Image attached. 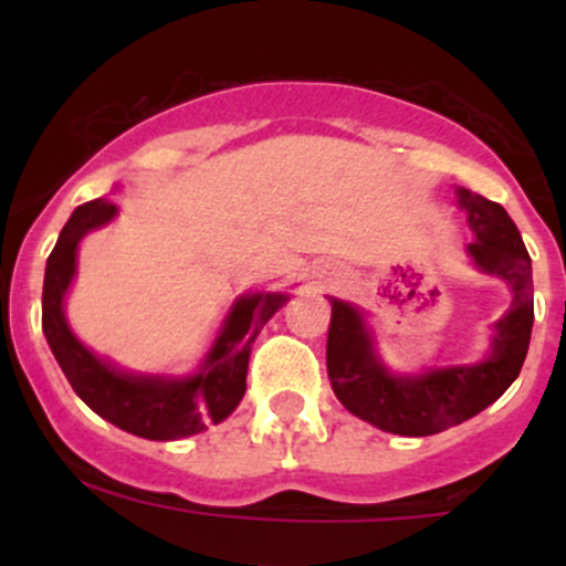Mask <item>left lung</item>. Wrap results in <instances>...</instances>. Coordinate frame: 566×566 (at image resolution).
I'll use <instances>...</instances> for the list:
<instances>
[{
    "label": "left lung",
    "instance_id": "obj_1",
    "mask_svg": "<svg viewBox=\"0 0 566 566\" xmlns=\"http://www.w3.org/2000/svg\"><path fill=\"white\" fill-rule=\"evenodd\" d=\"M473 242L465 247L473 269L509 284L511 305L492 324L490 350L473 365H437L420 373H394L380 359L367 314L359 305L329 297L327 373L340 405L356 418L399 437H431L473 418L518 378L530 348L532 261L509 212L469 188H454Z\"/></svg>",
    "mask_w": 566,
    "mask_h": 566
}]
</instances>
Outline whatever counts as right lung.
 Listing matches in <instances>:
<instances>
[{
	"label": "right lung",
	"instance_id": "obj_1",
	"mask_svg": "<svg viewBox=\"0 0 566 566\" xmlns=\"http://www.w3.org/2000/svg\"><path fill=\"white\" fill-rule=\"evenodd\" d=\"M116 205L101 197L76 207L44 269L42 329L71 388L93 412L133 437L175 441L226 420L247 391L250 350L263 324L290 301L287 292H244L231 303L216 340L193 373H129L90 350L66 319L84 233L114 220Z\"/></svg>",
	"mask_w": 566,
	"mask_h": 566
}]
</instances>
